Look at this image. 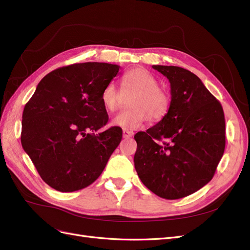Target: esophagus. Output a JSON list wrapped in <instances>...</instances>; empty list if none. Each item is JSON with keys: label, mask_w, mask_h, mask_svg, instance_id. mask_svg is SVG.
Returning <instances> with one entry per match:
<instances>
[{"label": "esophagus", "mask_w": 250, "mask_h": 250, "mask_svg": "<svg viewBox=\"0 0 250 250\" xmlns=\"http://www.w3.org/2000/svg\"><path fill=\"white\" fill-rule=\"evenodd\" d=\"M132 134H133L132 131L128 130V129H123V138H124V139H129V138H131Z\"/></svg>", "instance_id": "obj_1"}]
</instances>
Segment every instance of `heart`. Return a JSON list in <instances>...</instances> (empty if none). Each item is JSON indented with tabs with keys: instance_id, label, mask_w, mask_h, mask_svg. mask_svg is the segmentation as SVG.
Here are the masks:
<instances>
[{
	"instance_id": "1",
	"label": "heart",
	"mask_w": 250,
	"mask_h": 250,
	"mask_svg": "<svg viewBox=\"0 0 250 250\" xmlns=\"http://www.w3.org/2000/svg\"><path fill=\"white\" fill-rule=\"evenodd\" d=\"M121 86L124 90L133 89L135 93L129 100L131 106L113 118L115 125L125 129H135L150 118L160 121L168 113L171 104L170 96L158 86L156 78L147 70L134 67L127 71L121 78ZM101 99L107 110L115 111L120 108L121 93L113 83L104 87Z\"/></svg>"
}]
</instances>
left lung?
<instances>
[{"instance_id":"8db88e82","label":"left lung","mask_w":250,"mask_h":250,"mask_svg":"<svg viewBox=\"0 0 250 250\" xmlns=\"http://www.w3.org/2000/svg\"><path fill=\"white\" fill-rule=\"evenodd\" d=\"M167 77L171 104L153 127L134 135V167L142 183L165 199H179L209 183L225 148L224 112L192 72L152 65Z\"/></svg>"}]
</instances>
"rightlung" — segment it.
<instances>
[{"instance_id":"1","label":"right lung","mask_w":250,"mask_h":250,"mask_svg":"<svg viewBox=\"0 0 250 250\" xmlns=\"http://www.w3.org/2000/svg\"><path fill=\"white\" fill-rule=\"evenodd\" d=\"M120 66L74 63L52 71L25 105L21 142L42 180L59 192H75L101 175L122 140L108 122L101 96Z\"/></svg>"}]
</instances>
